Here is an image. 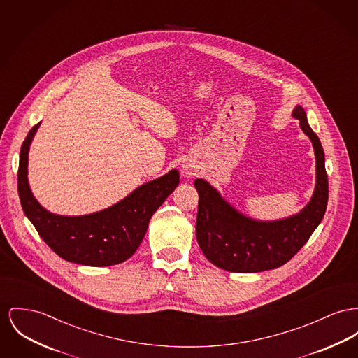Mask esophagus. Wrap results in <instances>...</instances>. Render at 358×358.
Segmentation results:
<instances>
[{
    "label": "esophagus",
    "instance_id": "34e87169",
    "mask_svg": "<svg viewBox=\"0 0 358 358\" xmlns=\"http://www.w3.org/2000/svg\"><path fill=\"white\" fill-rule=\"evenodd\" d=\"M187 170H188V169H187Z\"/></svg>",
    "mask_w": 358,
    "mask_h": 358
}]
</instances>
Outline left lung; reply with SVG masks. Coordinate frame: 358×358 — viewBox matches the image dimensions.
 I'll return each mask as SVG.
<instances>
[{
    "label": "left lung",
    "mask_w": 358,
    "mask_h": 358,
    "mask_svg": "<svg viewBox=\"0 0 358 358\" xmlns=\"http://www.w3.org/2000/svg\"><path fill=\"white\" fill-rule=\"evenodd\" d=\"M294 117L310 136L316 158V187L307 207L284 220L255 222L227 204L204 180L197 178L199 192L196 236L208 261L217 268L235 273H255L287 264L315 231L322 222L329 199V180L320 141L307 123L301 106Z\"/></svg>",
    "instance_id": "8db88e82"
}]
</instances>
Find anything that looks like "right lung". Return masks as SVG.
<instances>
[{"mask_svg":"<svg viewBox=\"0 0 358 358\" xmlns=\"http://www.w3.org/2000/svg\"><path fill=\"white\" fill-rule=\"evenodd\" d=\"M39 124L31 128L20 150L17 189L24 213L50 249L66 261L89 266H109L126 261L139 248L152 213L178 185V171H169L97 213L86 216L50 213L32 196L27 178L29 145Z\"/></svg>","mask_w":358,"mask_h":358,"instance_id":"obj_1","label":"right lung"}]
</instances>
